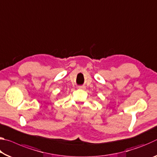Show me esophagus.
Returning a JSON list of instances; mask_svg holds the SVG:
<instances>
[{
  "instance_id": "34e87169",
  "label": "esophagus",
  "mask_w": 157,
  "mask_h": 157,
  "mask_svg": "<svg viewBox=\"0 0 157 157\" xmlns=\"http://www.w3.org/2000/svg\"><path fill=\"white\" fill-rule=\"evenodd\" d=\"M79 89H85V86H79Z\"/></svg>"
}]
</instances>
